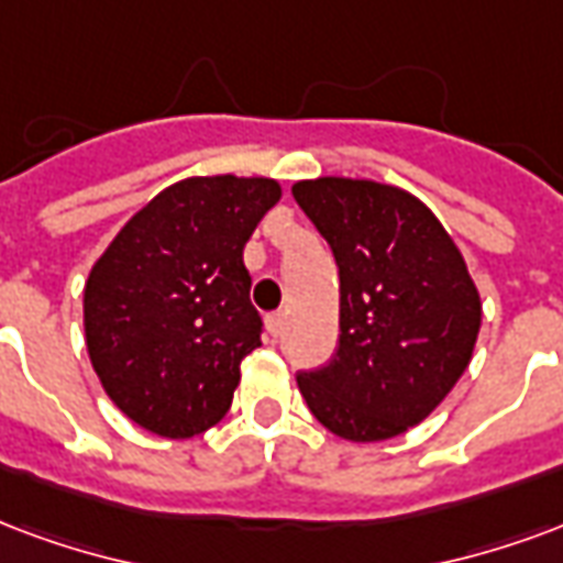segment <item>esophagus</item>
I'll return each instance as SVG.
<instances>
[{"instance_id": "34e87169", "label": "esophagus", "mask_w": 563, "mask_h": 563, "mask_svg": "<svg viewBox=\"0 0 563 563\" xmlns=\"http://www.w3.org/2000/svg\"><path fill=\"white\" fill-rule=\"evenodd\" d=\"M265 324H268V334L271 336H280L283 328H286V316H283V313H268V316H265Z\"/></svg>"}]
</instances>
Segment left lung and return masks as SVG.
I'll return each instance as SVG.
<instances>
[{"mask_svg":"<svg viewBox=\"0 0 563 563\" xmlns=\"http://www.w3.org/2000/svg\"><path fill=\"white\" fill-rule=\"evenodd\" d=\"M334 253L340 343L301 369L316 420L349 441H385L420 423L472 361L481 295L435 214L406 190L352 178L292 187Z\"/></svg>","mask_w":563,"mask_h":563,"instance_id":"1","label":"left lung"}]
</instances>
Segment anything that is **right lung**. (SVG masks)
<instances>
[{
	"instance_id": "right-lung-1",
	"label": "right lung",
	"mask_w": 563,
	"mask_h": 563,
	"mask_svg": "<svg viewBox=\"0 0 563 563\" xmlns=\"http://www.w3.org/2000/svg\"><path fill=\"white\" fill-rule=\"evenodd\" d=\"M280 199L271 178H185L136 211L86 283V345L103 390L143 430L190 439L232 406L260 349L244 244Z\"/></svg>"
}]
</instances>
